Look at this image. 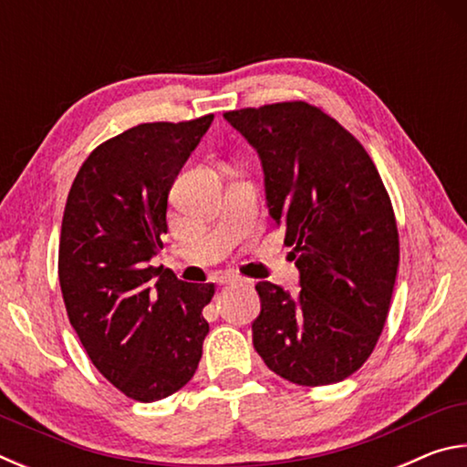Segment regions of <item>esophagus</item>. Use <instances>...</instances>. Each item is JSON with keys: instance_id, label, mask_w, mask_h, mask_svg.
Here are the masks:
<instances>
[{"instance_id": "esophagus-1", "label": "esophagus", "mask_w": 467, "mask_h": 467, "mask_svg": "<svg viewBox=\"0 0 467 467\" xmlns=\"http://www.w3.org/2000/svg\"><path fill=\"white\" fill-rule=\"evenodd\" d=\"M243 282L244 280L241 278V275H234V274H224L218 278V284H223V286H226V284H243Z\"/></svg>"}]
</instances>
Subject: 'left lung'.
<instances>
[{
  "instance_id": "8db88e82",
  "label": "left lung",
  "mask_w": 467,
  "mask_h": 467,
  "mask_svg": "<svg viewBox=\"0 0 467 467\" xmlns=\"http://www.w3.org/2000/svg\"><path fill=\"white\" fill-rule=\"evenodd\" d=\"M224 119L257 150L270 216L300 274L296 295L257 282L253 346L290 383L344 381L375 350L398 275V224L379 171L309 102L228 110Z\"/></svg>"
}]
</instances>
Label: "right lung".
Listing matches in <instances>:
<instances>
[{"label":"right lung","mask_w":467,"mask_h":467,"mask_svg":"<svg viewBox=\"0 0 467 467\" xmlns=\"http://www.w3.org/2000/svg\"><path fill=\"white\" fill-rule=\"evenodd\" d=\"M214 121L141 123L86 158L59 236V284L69 323L92 365L136 401L192 381L210 326L214 284L150 265L167 234L169 192Z\"/></svg>","instance_id":"1"}]
</instances>
